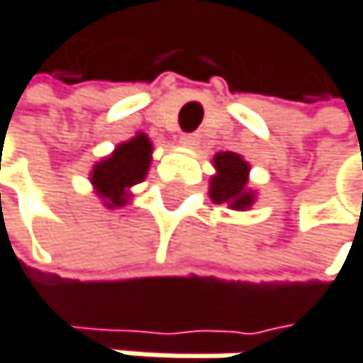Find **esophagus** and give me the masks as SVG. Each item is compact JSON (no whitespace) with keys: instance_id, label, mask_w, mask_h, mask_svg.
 I'll list each match as a JSON object with an SVG mask.
<instances>
[{"instance_id":"1","label":"esophagus","mask_w":363,"mask_h":363,"mask_svg":"<svg viewBox=\"0 0 363 363\" xmlns=\"http://www.w3.org/2000/svg\"><path fill=\"white\" fill-rule=\"evenodd\" d=\"M198 141H200V135H198V133H185L183 137H180V143L187 145V147L198 145Z\"/></svg>"}]
</instances>
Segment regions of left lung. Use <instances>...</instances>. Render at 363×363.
<instances>
[{"label": "left lung", "mask_w": 363, "mask_h": 363, "mask_svg": "<svg viewBox=\"0 0 363 363\" xmlns=\"http://www.w3.org/2000/svg\"><path fill=\"white\" fill-rule=\"evenodd\" d=\"M218 174L211 178V198L216 204H228L235 211L248 208L255 196L246 189L248 163L235 152H220L213 159Z\"/></svg>", "instance_id": "8db88e82"}]
</instances>
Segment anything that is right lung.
I'll return each instance as SVG.
<instances>
[{
  "mask_svg": "<svg viewBox=\"0 0 363 363\" xmlns=\"http://www.w3.org/2000/svg\"><path fill=\"white\" fill-rule=\"evenodd\" d=\"M152 143L145 135L121 143L108 159L97 163L91 174V183L97 194L106 198V206L126 204V189L141 183L147 174Z\"/></svg>",
  "mask_w": 363,
  "mask_h": 363,
  "instance_id": "right-lung-1",
  "label": "right lung"
}]
</instances>
